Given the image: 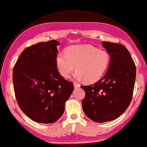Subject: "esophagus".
I'll return each instance as SVG.
<instances>
[{
    "instance_id": "1",
    "label": "esophagus",
    "mask_w": 147,
    "mask_h": 147,
    "mask_svg": "<svg viewBox=\"0 0 147 147\" xmlns=\"http://www.w3.org/2000/svg\"><path fill=\"white\" fill-rule=\"evenodd\" d=\"M74 87L75 88H78V87H80V85L79 84L76 83V82H74Z\"/></svg>"
}]
</instances>
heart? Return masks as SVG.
Here are the masks:
<instances>
[{"instance_id": "heart-1", "label": "heart", "mask_w": 147, "mask_h": 147, "mask_svg": "<svg viewBox=\"0 0 147 147\" xmlns=\"http://www.w3.org/2000/svg\"><path fill=\"white\" fill-rule=\"evenodd\" d=\"M110 56L105 51H101L90 45H77L69 47L66 53H60L56 57L59 73L69 78L75 70V78L84 80L85 83L96 82L108 69Z\"/></svg>"}]
</instances>
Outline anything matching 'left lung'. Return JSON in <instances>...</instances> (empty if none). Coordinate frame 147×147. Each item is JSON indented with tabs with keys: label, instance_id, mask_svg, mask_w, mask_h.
I'll return each mask as SVG.
<instances>
[{
	"label": "left lung",
	"instance_id": "8db88e82",
	"mask_svg": "<svg viewBox=\"0 0 147 147\" xmlns=\"http://www.w3.org/2000/svg\"><path fill=\"white\" fill-rule=\"evenodd\" d=\"M110 56L107 73L96 83L81 85L85 92L82 109L89 119L98 123L117 119L131 101L136 77V67L124 45L103 42Z\"/></svg>",
	"mask_w": 147,
	"mask_h": 147
}]
</instances>
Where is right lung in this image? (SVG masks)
Here are the masks:
<instances>
[{
    "label": "right lung",
    "instance_id": "right-lung-1",
    "mask_svg": "<svg viewBox=\"0 0 147 147\" xmlns=\"http://www.w3.org/2000/svg\"><path fill=\"white\" fill-rule=\"evenodd\" d=\"M55 40L38 43L21 53L13 69L18 105L31 120L54 123L62 117L74 87L58 71Z\"/></svg>",
    "mask_w": 147,
    "mask_h": 147
}]
</instances>
